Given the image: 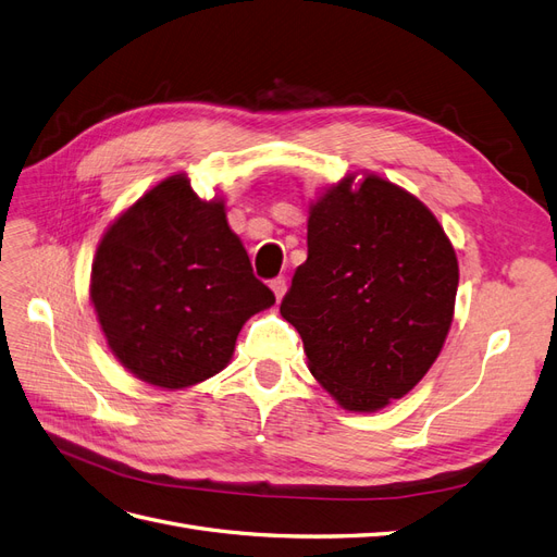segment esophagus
Listing matches in <instances>:
<instances>
[{
  "label": "esophagus",
  "mask_w": 557,
  "mask_h": 557,
  "mask_svg": "<svg viewBox=\"0 0 557 557\" xmlns=\"http://www.w3.org/2000/svg\"><path fill=\"white\" fill-rule=\"evenodd\" d=\"M269 285H272L276 299H281L285 295V290H288V281H285V276H276Z\"/></svg>",
  "instance_id": "34e87169"
}]
</instances>
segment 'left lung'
<instances>
[{"mask_svg": "<svg viewBox=\"0 0 557 557\" xmlns=\"http://www.w3.org/2000/svg\"><path fill=\"white\" fill-rule=\"evenodd\" d=\"M309 256L281 315L315 381L348 411L407 395L440 356L458 293V258L432 211L399 185L346 176L309 211Z\"/></svg>", "mask_w": 557, "mask_h": 557, "instance_id": "left-lung-1", "label": "left lung"}]
</instances>
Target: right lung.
<instances>
[{
  "label": "right lung",
  "mask_w": 557,
  "mask_h": 557,
  "mask_svg": "<svg viewBox=\"0 0 557 557\" xmlns=\"http://www.w3.org/2000/svg\"><path fill=\"white\" fill-rule=\"evenodd\" d=\"M90 299L113 356L166 391L225 369L246 320L276 301L252 274L223 201L199 199L183 174L107 230Z\"/></svg>",
  "instance_id": "1"
}]
</instances>
